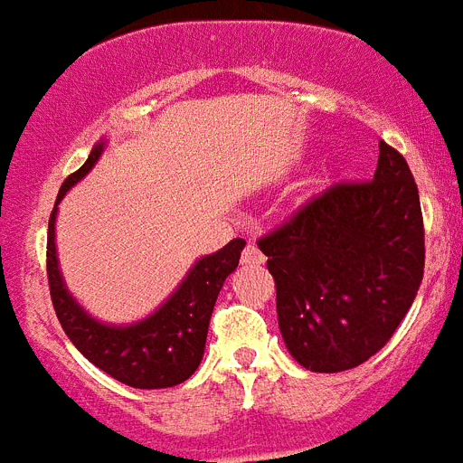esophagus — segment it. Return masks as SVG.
I'll return each instance as SVG.
<instances>
[{
    "label": "esophagus",
    "mask_w": 463,
    "mask_h": 463,
    "mask_svg": "<svg viewBox=\"0 0 463 463\" xmlns=\"http://www.w3.org/2000/svg\"><path fill=\"white\" fill-rule=\"evenodd\" d=\"M241 261H243L245 267H261L264 264V255H261L260 250H257V245L248 243L245 245V250H243V257H241Z\"/></svg>",
    "instance_id": "obj_1"
}]
</instances>
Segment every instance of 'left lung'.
<instances>
[{
	"mask_svg": "<svg viewBox=\"0 0 463 463\" xmlns=\"http://www.w3.org/2000/svg\"><path fill=\"white\" fill-rule=\"evenodd\" d=\"M278 326L315 373L373 357L406 317L424 273L420 194L403 155L380 141L369 183L329 187L260 241Z\"/></svg>",
	"mask_w": 463,
	"mask_h": 463,
	"instance_id": "8db88e82",
	"label": "left lung"
}]
</instances>
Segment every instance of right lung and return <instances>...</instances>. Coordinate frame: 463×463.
I'll list each match as a JSON object with an SVG mask.
<instances>
[{"label": "right lung", "instance_id": "1", "mask_svg": "<svg viewBox=\"0 0 463 463\" xmlns=\"http://www.w3.org/2000/svg\"><path fill=\"white\" fill-rule=\"evenodd\" d=\"M106 148L101 138L85 165L71 174L57 192L55 208L48 220V285L57 320L69 341L88 362L110 378L137 390H165L185 383L202 364L206 347L208 322L229 273L239 267L243 239L229 241L213 255H203L192 264L181 285L169 294L155 313L132 325H109L88 313L73 298L60 271L55 248L57 206L69 190L92 171Z\"/></svg>", "mask_w": 463, "mask_h": 463}]
</instances>
